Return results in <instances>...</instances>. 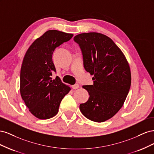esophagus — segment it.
Here are the masks:
<instances>
[{
	"label": "esophagus",
	"instance_id": "obj_1",
	"mask_svg": "<svg viewBox=\"0 0 154 154\" xmlns=\"http://www.w3.org/2000/svg\"><path fill=\"white\" fill-rule=\"evenodd\" d=\"M72 87L73 89H77V88H79V85L76 83V84H75V85H73L72 86Z\"/></svg>",
	"mask_w": 154,
	"mask_h": 154
}]
</instances>
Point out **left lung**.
<instances>
[{
  "mask_svg": "<svg viewBox=\"0 0 154 154\" xmlns=\"http://www.w3.org/2000/svg\"><path fill=\"white\" fill-rule=\"evenodd\" d=\"M74 42L81 49L83 66L93 85H83L89 97L80 105L87 119L95 122L109 119L122 108L131 85L129 65L113 40L98 32L79 34Z\"/></svg>",
  "mask_w": 154,
  "mask_h": 154,
  "instance_id": "left-lung-1",
  "label": "left lung"
}]
</instances>
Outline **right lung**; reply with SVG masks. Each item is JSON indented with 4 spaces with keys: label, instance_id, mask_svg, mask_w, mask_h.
<instances>
[{
    "label": "right lung",
    "instance_id": "right-lung-1",
    "mask_svg": "<svg viewBox=\"0 0 154 154\" xmlns=\"http://www.w3.org/2000/svg\"><path fill=\"white\" fill-rule=\"evenodd\" d=\"M72 34L49 30L35 40L24 56L20 70V94L30 112L36 118L47 119L58 112L63 97L71 91L58 76L53 62L56 48L71 40Z\"/></svg>",
    "mask_w": 154,
    "mask_h": 154
}]
</instances>
